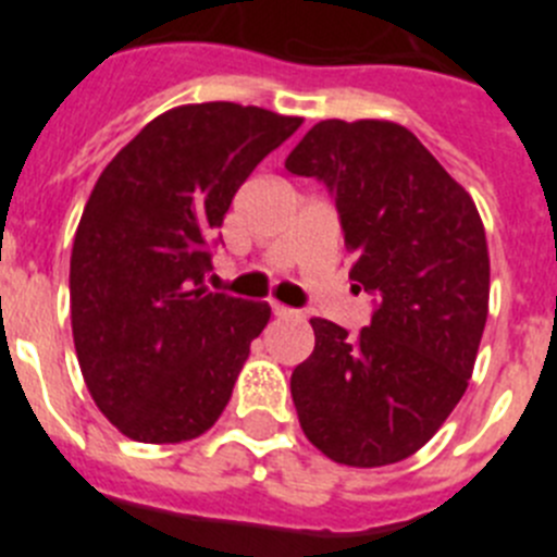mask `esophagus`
<instances>
[{
  "mask_svg": "<svg viewBox=\"0 0 557 557\" xmlns=\"http://www.w3.org/2000/svg\"><path fill=\"white\" fill-rule=\"evenodd\" d=\"M273 314L275 318H293V314H298V312L289 307H284V304H273Z\"/></svg>",
  "mask_w": 557,
  "mask_h": 557,
  "instance_id": "obj_1",
  "label": "esophagus"
}]
</instances>
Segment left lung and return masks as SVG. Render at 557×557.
Segmentation results:
<instances>
[{"mask_svg": "<svg viewBox=\"0 0 557 557\" xmlns=\"http://www.w3.org/2000/svg\"><path fill=\"white\" fill-rule=\"evenodd\" d=\"M337 206L351 278L376 298L357 337L312 318L293 371L304 435L334 462L416 455L469 387L488 318V245L474 200L396 122L323 120L284 161Z\"/></svg>", "mask_w": 557, "mask_h": 557, "instance_id": "8db88e82", "label": "left lung"}]
</instances>
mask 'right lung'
Instances as JSON below:
<instances>
[{
	"label": "right lung",
	"instance_id": "add662e5",
	"mask_svg": "<svg viewBox=\"0 0 557 557\" xmlns=\"http://www.w3.org/2000/svg\"><path fill=\"white\" fill-rule=\"evenodd\" d=\"M301 127L256 106L200 102L147 122L102 170L69 264L72 334L88 393L122 435H203L270 321L209 293L218 228L256 164Z\"/></svg>",
	"mask_w": 557,
	"mask_h": 557
}]
</instances>
